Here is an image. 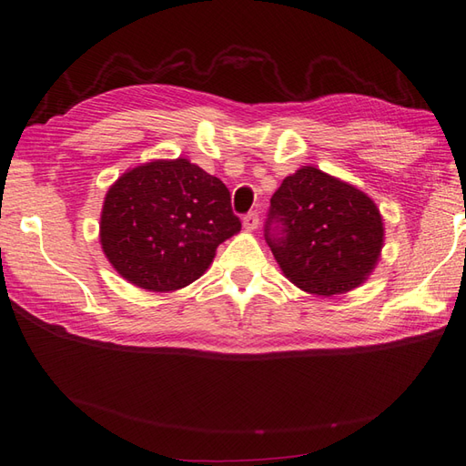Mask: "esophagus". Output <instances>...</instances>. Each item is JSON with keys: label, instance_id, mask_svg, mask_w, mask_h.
I'll return each mask as SVG.
<instances>
[{"label": "esophagus", "instance_id": "esophagus-1", "mask_svg": "<svg viewBox=\"0 0 466 466\" xmlns=\"http://www.w3.org/2000/svg\"><path fill=\"white\" fill-rule=\"evenodd\" d=\"M242 222H244V228H246V230H256L258 224H259V214H258L256 210L248 212V214L244 216V218H242Z\"/></svg>", "mask_w": 466, "mask_h": 466}]
</instances>
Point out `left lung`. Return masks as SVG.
I'll return each mask as SVG.
<instances>
[{
	"label": "left lung",
	"mask_w": 466,
	"mask_h": 466,
	"mask_svg": "<svg viewBox=\"0 0 466 466\" xmlns=\"http://www.w3.org/2000/svg\"><path fill=\"white\" fill-rule=\"evenodd\" d=\"M264 238L298 288L335 296L371 274L383 248V220L367 194L304 167L274 192Z\"/></svg>",
	"instance_id": "1"
}]
</instances>
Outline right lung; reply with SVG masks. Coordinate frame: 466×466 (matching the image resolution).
Segmentation results:
<instances>
[{
  "mask_svg": "<svg viewBox=\"0 0 466 466\" xmlns=\"http://www.w3.org/2000/svg\"><path fill=\"white\" fill-rule=\"evenodd\" d=\"M240 228L220 178L187 158L153 160L106 192L101 246L131 284L172 291L207 272L216 248Z\"/></svg>",
  "mask_w": 466,
  "mask_h": 466,
  "instance_id": "add662e5",
  "label": "right lung"
}]
</instances>
